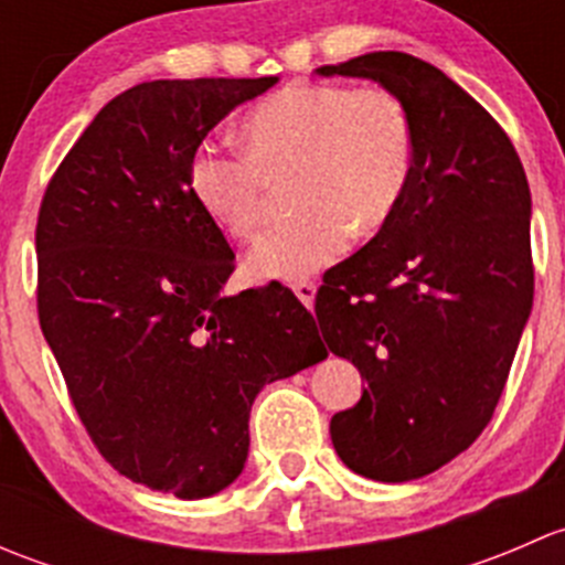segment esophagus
I'll list each match as a JSON object with an SVG mask.
<instances>
[{
	"instance_id": "1",
	"label": "esophagus",
	"mask_w": 565,
	"mask_h": 565,
	"mask_svg": "<svg viewBox=\"0 0 565 565\" xmlns=\"http://www.w3.org/2000/svg\"><path fill=\"white\" fill-rule=\"evenodd\" d=\"M292 292L298 295V300L306 306V309H311V306H315V298H317V284L315 281H298V284H292Z\"/></svg>"
}]
</instances>
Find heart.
Returning <instances> with one entry per match:
<instances>
[{"label": "heart", "mask_w": 565, "mask_h": 565, "mask_svg": "<svg viewBox=\"0 0 565 565\" xmlns=\"http://www.w3.org/2000/svg\"><path fill=\"white\" fill-rule=\"evenodd\" d=\"M237 141L243 156L199 150L188 188L221 232L250 241L265 221V180L292 174L289 204L298 213L248 254L250 276L267 281L315 276L352 235H377L413 180V117L383 87L287 84L243 114Z\"/></svg>", "instance_id": "b5f03b06"}]
</instances>
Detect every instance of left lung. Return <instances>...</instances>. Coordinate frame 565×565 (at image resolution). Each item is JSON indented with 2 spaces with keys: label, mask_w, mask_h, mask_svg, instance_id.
<instances>
[{
  "label": "left lung",
  "mask_w": 565,
  "mask_h": 565,
  "mask_svg": "<svg viewBox=\"0 0 565 565\" xmlns=\"http://www.w3.org/2000/svg\"><path fill=\"white\" fill-rule=\"evenodd\" d=\"M319 76L372 78L413 117L415 167L393 218L324 273L330 352L366 377L330 440L358 476L402 483L472 446L498 407L533 309L530 188L509 136L418 56L374 51Z\"/></svg>",
  "instance_id": "8db88e82"
}]
</instances>
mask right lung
I'll use <instances>...</instances> for the list:
<instances>
[{"label":"right lung","mask_w":565,"mask_h":565,"mask_svg":"<svg viewBox=\"0 0 565 565\" xmlns=\"http://www.w3.org/2000/svg\"><path fill=\"white\" fill-rule=\"evenodd\" d=\"M161 78L98 111L45 188L38 315L108 465L180 500L230 487L267 383L328 358L284 287L226 295L235 254L188 188L204 136L276 84Z\"/></svg>","instance_id":"right-lung-1"}]
</instances>
